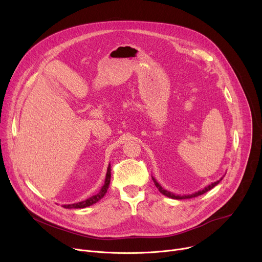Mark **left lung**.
I'll list each match as a JSON object with an SVG mask.
<instances>
[{"label": "left lung", "instance_id": "8db88e82", "mask_svg": "<svg viewBox=\"0 0 262 262\" xmlns=\"http://www.w3.org/2000/svg\"><path fill=\"white\" fill-rule=\"evenodd\" d=\"M224 177V176H223ZM223 177L220 179V180H217V181H215V182H212V183H210L209 185H207V186H205L204 189H202V190H199V191H197V192H195V193H192V194H186V195H178V194H173L172 192H169V191H167V190H165L164 188H162V185L152 177V180H154V182H155V184H156V186L158 188V190L163 194V195H165V196H167V197H169V198H172V199H189V198H193V197H197V196H199V195H203V194H205L206 192H208V191H210L211 189H213L215 185H217L221 181H222V179H223Z\"/></svg>", "mask_w": 262, "mask_h": 262}]
</instances>
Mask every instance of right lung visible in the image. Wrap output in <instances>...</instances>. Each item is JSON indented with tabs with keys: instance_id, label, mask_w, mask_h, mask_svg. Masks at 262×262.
I'll return each instance as SVG.
<instances>
[{
	"instance_id": "obj_1",
	"label": "right lung",
	"mask_w": 262,
	"mask_h": 262,
	"mask_svg": "<svg viewBox=\"0 0 262 262\" xmlns=\"http://www.w3.org/2000/svg\"><path fill=\"white\" fill-rule=\"evenodd\" d=\"M110 182H111V164H108V166H107V171H106V175H105L104 184H103V186H102L100 191H99L96 195L85 199V201H83V202H80V203H77V204H71V205H64L63 207L66 208V209H82V208L90 207V206L96 204L97 202L100 201V199L107 192Z\"/></svg>"
}]
</instances>
